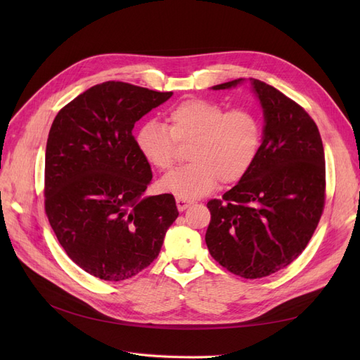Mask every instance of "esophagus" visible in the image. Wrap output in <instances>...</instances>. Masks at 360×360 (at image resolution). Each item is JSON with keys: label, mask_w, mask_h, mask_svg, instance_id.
Segmentation results:
<instances>
[{"label": "esophagus", "mask_w": 360, "mask_h": 360, "mask_svg": "<svg viewBox=\"0 0 360 360\" xmlns=\"http://www.w3.org/2000/svg\"><path fill=\"white\" fill-rule=\"evenodd\" d=\"M176 204H177V209L180 210V212H183V210H186L188 207L192 204V202H189V201H186V200H181V198H177V201H176Z\"/></svg>", "instance_id": "1"}]
</instances>
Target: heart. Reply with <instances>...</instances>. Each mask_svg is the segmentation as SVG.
Masks as SVG:
<instances>
[{
  "label": "heart",
  "mask_w": 360,
  "mask_h": 360,
  "mask_svg": "<svg viewBox=\"0 0 360 360\" xmlns=\"http://www.w3.org/2000/svg\"><path fill=\"white\" fill-rule=\"evenodd\" d=\"M167 124L147 122L136 134V147L160 171L169 169L179 144L192 143L191 163L169 172L160 181L163 191L181 200H197L221 180L236 183L252 167L261 146V124L254 112L231 110L216 102L189 99L167 112Z\"/></svg>",
  "instance_id": "heart-1"
}]
</instances>
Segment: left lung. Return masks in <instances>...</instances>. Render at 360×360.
Returning <instances> with one entry per match:
<instances>
[{
	"label": "left lung",
	"instance_id": "8db88e82",
	"mask_svg": "<svg viewBox=\"0 0 360 360\" xmlns=\"http://www.w3.org/2000/svg\"><path fill=\"white\" fill-rule=\"evenodd\" d=\"M234 79L214 85L225 90ZM264 110V136L252 167L222 200L207 202L210 255L231 274L264 278L296 259L326 201L323 141L309 114L275 86L252 79Z\"/></svg>",
	"mask_w": 360,
	"mask_h": 360
}]
</instances>
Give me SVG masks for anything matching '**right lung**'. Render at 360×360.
<instances>
[{
	"label": "right lung",
	"mask_w": 360,
	"mask_h": 360,
	"mask_svg": "<svg viewBox=\"0 0 360 360\" xmlns=\"http://www.w3.org/2000/svg\"><path fill=\"white\" fill-rule=\"evenodd\" d=\"M171 96L106 81L61 108L51 126L45 212L68 257L96 278L124 281L148 267L177 219L171 193L143 195L153 174L132 134Z\"/></svg>",
	"instance_id": "1"
}]
</instances>
